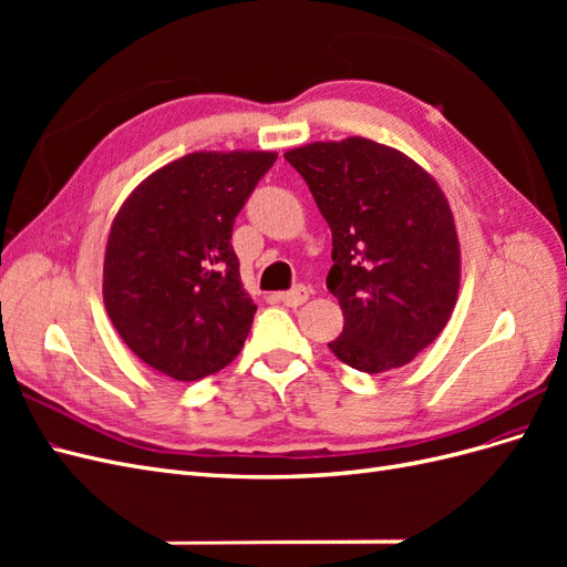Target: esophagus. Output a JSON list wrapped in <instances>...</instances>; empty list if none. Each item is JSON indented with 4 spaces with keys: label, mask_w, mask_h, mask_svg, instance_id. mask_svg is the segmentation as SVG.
<instances>
[{
    "label": "esophagus",
    "mask_w": 567,
    "mask_h": 567,
    "mask_svg": "<svg viewBox=\"0 0 567 567\" xmlns=\"http://www.w3.org/2000/svg\"><path fill=\"white\" fill-rule=\"evenodd\" d=\"M307 298H310V290H307L305 286H296V288L286 290V293H279V300L288 307H298V305L307 302Z\"/></svg>",
    "instance_id": "34e87169"
}]
</instances>
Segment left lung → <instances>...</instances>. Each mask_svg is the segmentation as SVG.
Returning <instances> with one entry per match:
<instances>
[{"label": "left lung", "mask_w": 567, "mask_h": 567, "mask_svg": "<svg viewBox=\"0 0 567 567\" xmlns=\"http://www.w3.org/2000/svg\"><path fill=\"white\" fill-rule=\"evenodd\" d=\"M333 234L326 286L346 326L329 342L348 367L409 364L447 326L461 281L454 215L440 184L402 151L348 136L290 148Z\"/></svg>", "instance_id": "obj_1"}]
</instances>
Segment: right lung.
Segmentation results:
<instances>
[{"label":"right lung","mask_w":567,"mask_h":567,"mask_svg":"<svg viewBox=\"0 0 567 567\" xmlns=\"http://www.w3.org/2000/svg\"><path fill=\"white\" fill-rule=\"evenodd\" d=\"M274 151H196L120 205L104 257V305L125 346L175 381H200L241 352L257 305L231 248L234 219Z\"/></svg>","instance_id":"add662e5"}]
</instances>
